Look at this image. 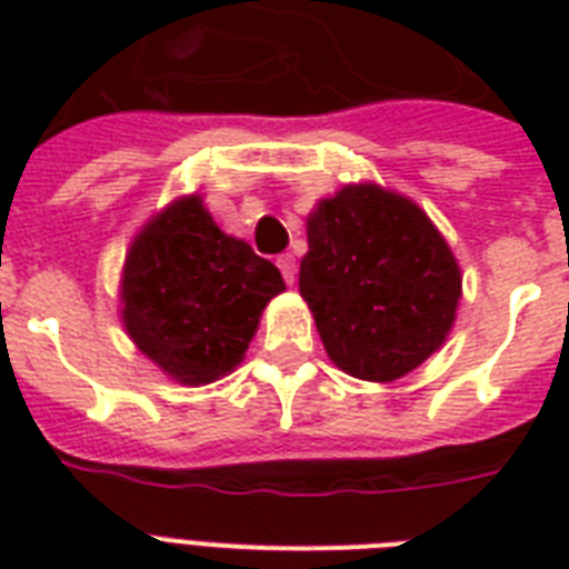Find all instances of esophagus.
Wrapping results in <instances>:
<instances>
[{
	"label": "esophagus",
	"mask_w": 569,
	"mask_h": 569,
	"mask_svg": "<svg viewBox=\"0 0 569 569\" xmlns=\"http://www.w3.org/2000/svg\"><path fill=\"white\" fill-rule=\"evenodd\" d=\"M277 268H280V274L289 286L295 283V277H298V262H295L292 253H283V257H277Z\"/></svg>",
	"instance_id": "34e87169"
}]
</instances>
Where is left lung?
Here are the masks:
<instances>
[{"mask_svg":"<svg viewBox=\"0 0 569 569\" xmlns=\"http://www.w3.org/2000/svg\"><path fill=\"white\" fill-rule=\"evenodd\" d=\"M303 301L342 372L389 383L446 342L460 301L458 259L407 197L346 186L307 218Z\"/></svg>","mask_w":569,"mask_h":569,"instance_id":"8db88e82","label":"left lung"}]
</instances>
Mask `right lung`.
I'll return each instance as SVG.
<instances>
[{"instance_id": "1", "label": "right lung", "mask_w": 569, "mask_h": 569, "mask_svg": "<svg viewBox=\"0 0 569 569\" xmlns=\"http://www.w3.org/2000/svg\"><path fill=\"white\" fill-rule=\"evenodd\" d=\"M286 289L268 259L232 239L189 194L153 214L129 244L120 280L123 328L138 351L186 387L244 360L266 303Z\"/></svg>"}]
</instances>
